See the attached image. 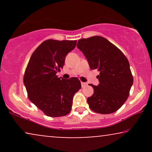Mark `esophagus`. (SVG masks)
<instances>
[{
	"label": "esophagus",
	"instance_id": "34e87169",
	"mask_svg": "<svg viewBox=\"0 0 152 152\" xmlns=\"http://www.w3.org/2000/svg\"><path fill=\"white\" fill-rule=\"evenodd\" d=\"M81 84H82V88H84V87H85V86H87V84L86 83H85V82H81Z\"/></svg>",
	"mask_w": 152,
	"mask_h": 152
}]
</instances>
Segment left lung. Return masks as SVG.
Returning a JSON list of instances; mask_svg holds the SVG:
<instances>
[{
  "mask_svg": "<svg viewBox=\"0 0 152 152\" xmlns=\"http://www.w3.org/2000/svg\"><path fill=\"white\" fill-rule=\"evenodd\" d=\"M77 46L91 69L99 72V84H90L94 90L87 99L90 109L102 114L118 111L128 98L134 82L128 59L115 45L99 36L80 39Z\"/></svg>",
  "mask_w": 152,
  "mask_h": 152,
  "instance_id": "obj_1",
  "label": "left lung"
}]
</instances>
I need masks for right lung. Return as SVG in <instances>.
I'll return each instance as SVG.
<instances>
[{
    "instance_id": "1",
    "label": "right lung",
    "mask_w": 152,
    "mask_h": 152,
    "mask_svg": "<svg viewBox=\"0 0 152 152\" xmlns=\"http://www.w3.org/2000/svg\"><path fill=\"white\" fill-rule=\"evenodd\" d=\"M76 43L54 39L43 41L32 53L27 66L23 84L29 99L50 117L69 113L75 93L81 88L78 78L65 80L56 75Z\"/></svg>"
}]
</instances>
